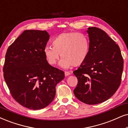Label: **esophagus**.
Listing matches in <instances>:
<instances>
[{
	"mask_svg": "<svg viewBox=\"0 0 128 128\" xmlns=\"http://www.w3.org/2000/svg\"><path fill=\"white\" fill-rule=\"evenodd\" d=\"M64 73H65V76H68L70 75V72H64Z\"/></svg>",
	"mask_w": 128,
	"mask_h": 128,
	"instance_id": "1",
	"label": "esophagus"
}]
</instances>
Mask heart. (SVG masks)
Segmentation results:
<instances>
[{
	"instance_id": "heart-1",
	"label": "heart",
	"mask_w": 128,
	"mask_h": 128,
	"mask_svg": "<svg viewBox=\"0 0 128 128\" xmlns=\"http://www.w3.org/2000/svg\"><path fill=\"white\" fill-rule=\"evenodd\" d=\"M52 44L53 47L47 45L44 49L46 60L51 65L56 64L61 56V67H77L86 61L90 53L89 38L79 32H63L53 39Z\"/></svg>"
}]
</instances>
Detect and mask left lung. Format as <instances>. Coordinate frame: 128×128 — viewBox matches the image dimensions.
Instances as JSON below:
<instances>
[{"instance_id":"1","label":"left lung","mask_w":128,"mask_h":128,"mask_svg":"<svg viewBox=\"0 0 128 128\" xmlns=\"http://www.w3.org/2000/svg\"><path fill=\"white\" fill-rule=\"evenodd\" d=\"M88 58L73 74L78 79L74 94L80 101L96 104L110 98L120 84L124 60L120 50L104 30L90 27Z\"/></svg>"}]
</instances>
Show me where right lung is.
Returning <instances> with one entry per match:
<instances>
[{
	"instance_id": "right-lung-1",
	"label": "right lung",
	"mask_w": 128,
	"mask_h": 128,
	"mask_svg": "<svg viewBox=\"0 0 128 128\" xmlns=\"http://www.w3.org/2000/svg\"><path fill=\"white\" fill-rule=\"evenodd\" d=\"M50 38L46 30H25L8 48L4 76L11 95L32 110L48 106L56 87L64 78L63 71L50 66L44 49Z\"/></svg>"
}]
</instances>
